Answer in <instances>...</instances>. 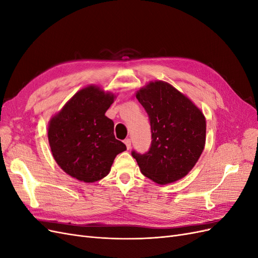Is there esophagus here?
<instances>
[{
	"instance_id": "obj_1",
	"label": "esophagus",
	"mask_w": 258,
	"mask_h": 258,
	"mask_svg": "<svg viewBox=\"0 0 258 258\" xmlns=\"http://www.w3.org/2000/svg\"><path fill=\"white\" fill-rule=\"evenodd\" d=\"M123 143L126 144L127 150H130V148H131V140H130V139H126V140H124V141H123Z\"/></svg>"
}]
</instances>
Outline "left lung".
Segmentation results:
<instances>
[{"mask_svg": "<svg viewBox=\"0 0 258 258\" xmlns=\"http://www.w3.org/2000/svg\"><path fill=\"white\" fill-rule=\"evenodd\" d=\"M136 97L148 114L152 130L150 151H135L143 175L159 185L183 178L196 165L206 144V117L200 108L172 85L155 81Z\"/></svg>", "mask_w": 258, "mask_h": 258, "instance_id": "1", "label": "left lung"}]
</instances>
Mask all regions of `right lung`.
<instances>
[{"label":"right lung","mask_w":258,"mask_h":258,"mask_svg":"<svg viewBox=\"0 0 258 258\" xmlns=\"http://www.w3.org/2000/svg\"><path fill=\"white\" fill-rule=\"evenodd\" d=\"M116 96L97 85L77 91L48 123V142L58 166L81 182L105 177L114 159L127 147L115 139L105 112Z\"/></svg>","instance_id":"right-lung-1"}]
</instances>
